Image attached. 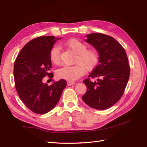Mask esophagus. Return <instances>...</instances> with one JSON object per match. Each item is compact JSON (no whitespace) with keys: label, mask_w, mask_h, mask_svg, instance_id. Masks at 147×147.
I'll return each instance as SVG.
<instances>
[{"label":"esophagus","mask_w":147,"mask_h":147,"mask_svg":"<svg viewBox=\"0 0 147 147\" xmlns=\"http://www.w3.org/2000/svg\"><path fill=\"white\" fill-rule=\"evenodd\" d=\"M74 84H75V83L73 82H70V81H67V85L68 86H71L73 85H74Z\"/></svg>","instance_id":"1"}]
</instances>
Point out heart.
I'll list each match as a JSON object with an SVG mask.
<instances>
[{
  "mask_svg": "<svg viewBox=\"0 0 147 147\" xmlns=\"http://www.w3.org/2000/svg\"><path fill=\"white\" fill-rule=\"evenodd\" d=\"M64 45L76 54L74 61V64L76 65L59 69L56 72V75L59 78L68 81L76 80L82 76L86 71H91L96 67L99 55L95 49H87L85 43L78 39L68 40L64 43ZM50 59L54 64H60V49L58 46H55L51 49Z\"/></svg>",
  "mask_w": 147,
  "mask_h": 147,
  "instance_id": "heart-1",
  "label": "heart"
}]
</instances>
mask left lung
Listing matches in <instances>:
<instances>
[{"instance_id":"8db88e82","label":"left lung","mask_w":147,"mask_h":147,"mask_svg":"<svg viewBox=\"0 0 147 147\" xmlns=\"http://www.w3.org/2000/svg\"><path fill=\"white\" fill-rule=\"evenodd\" d=\"M86 42L94 47L99 54L98 64L83 81L86 92L83 100L90 107L105 110L117 103L128 82L130 68L125 50L112 36L102 33L86 35ZM97 77L93 82L90 78Z\"/></svg>"}]
</instances>
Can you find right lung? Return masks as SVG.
<instances>
[{"label": "right lung", "instance_id": "right-lung-1", "mask_svg": "<svg viewBox=\"0 0 147 147\" xmlns=\"http://www.w3.org/2000/svg\"><path fill=\"white\" fill-rule=\"evenodd\" d=\"M61 38L54 36L34 38L23 47L15 61L16 89L21 100L35 113L45 114L54 108L66 86V81L63 79L50 86L42 80L47 75L49 78L54 76L49 73L52 67L50 52Z\"/></svg>", "mask_w": 147, "mask_h": 147}]
</instances>
